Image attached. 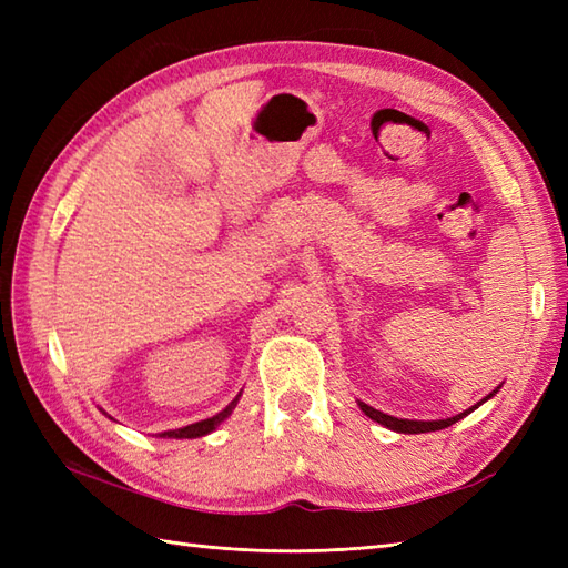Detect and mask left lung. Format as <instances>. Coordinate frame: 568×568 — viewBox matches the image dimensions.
<instances>
[{"label": "left lung", "mask_w": 568, "mask_h": 568, "mask_svg": "<svg viewBox=\"0 0 568 568\" xmlns=\"http://www.w3.org/2000/svg\"><path fill=\"white\" fill-rule=\"evenodd\" d=\"M500 390V385L496 390H493L490 395H486L484 400H480L478 405H474V407H468V409H464V413H458V415H454V417H446V419H403V417H393V415H385V413H381V409H376V407H371V405H366V403H361L358 400V407H361V413H364L366 417H371L373 422H378V425H383V427H388V429H393V432H400V434H425V432H437V429H444V427H452L454 422H458V419H464L466 415H470L474 413L476 407H480L484 405L486 400H490L493 395H496Z\"/></svg>", "instance_id": "8db88e82"}]
</instances>
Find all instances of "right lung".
<instances>
[{"mask_svg":"<svg viewBox=\"0 0 568 568\" xmlns=\"http://www.w3.org/2000/svg\"><path fill=\"white\" fill-rule=\"evenodd\" d=\"M239 397H241V393L234 397L232 403H229L222 413H216V415H212V417H207V419H200V422H192V425H187V427H180V429H168V432H161L159 437H163V439H197V437H204V434H210V432H214L216 427L222 425V422L234 413V407H236V403H239Z\"/></svg>","mask_w":568,"mask_h":568,"instance_id":"obj_1","label":"right lung"}]
</instances>
